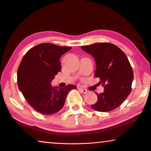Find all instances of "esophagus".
I'll list each match as a JSON object with an SVG mask.
<instances>
[{
  "instance_id": "34e87169",
  "label": "esophagus",
  "mask_w": 151,
  "mask_h": 151,
  "mask_svg": "<svg viewBox=\"0 0 151 151\" xmlns=\"http://www.w3.org/2000/svg\"><path fill=\"white\" fill-rule=\"evenodd\" d=\"M79 91L81 93H88V90L85 89V88H79Z\"/></svg>"
}]
</instances>
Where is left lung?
I'll use <instances>...</instances> for the list:
<instances>
[{"label":"left lung","mask_w":151,"mask_h":151,"mask_svg":"<svg viewBox=\"0 0 151 151\" xmlns=\"http://www.w3.org/2000/svg\"><path fill=\"white\" fill-rule=\"evenodd\" d=\"M81 48L93 56L96 63L95 76L100 78L104 88L103 93H96L98 101L91 106L100 112L114 110L131 92L133 72L127 55L109 42L95 43Z\"/></svg>","instance_id":"8db88e82"}]
</instances>
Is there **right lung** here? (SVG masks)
<instances>
[{"instance_id":"right-lung-1","label":"right lung","mask_w":151,"mask_h":151,"mask_svg":"<svg viewBox=\"0 0 151 151\" xmlns=\"http://www.w3.org/2000/svg\"><path fill=\"white\" fill-rule=\"evenodd\" d=\"M71 47L41 43L32 47L22 58L17 72L18 88L29 104L42 114L59 111L65 104L71 84L63 88H53L50 82L61 71L60 58Z\"/></svg>"}]
</instances>
